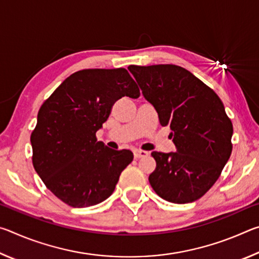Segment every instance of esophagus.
Here are the masks:
<instances>
[{
  "label": "esophagus",
  "mask_w": 259,
  "mask_h": 259,
  "mask_svg": "<svg viewBox=\"0 0 259 259\" xmlns=\"http://www.w3.org/2000/svg\"><path fill=\"white\" fill-rule=\"evenodd\" d=\"M148 155V152L142 151V150H135L134 151V156L135 159H142V157H146Z\"/></svg>",
  "instance_id": "obj_1"
}]
</instances>
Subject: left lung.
I'll list each match as a JSON object with an SVG mask.
<instances>
[{"instance_id": "left-lung-1", "label": "left lung", "mask_w": 259, "mask_h": 259, "mask_svg": "<svg viewBox=\"0 0 259 259\" xmlns=\"http://www.w3.org/2000/svg\"><path fill=\"white\" fill-rule=\"evenodd\" d=\"M162 126L169 125L176 152H152L150 181L162 199L194 202L216 183L232 153L233 125L214 91L176 65L128 67Z\"/></svg>"}]
</instances>
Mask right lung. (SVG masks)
Instances as JSON below:
<instances>
[{
    "instance_id": "1",
    "label": "right lung",
    "mask_w": 259,
    "mask_h": 259,
    "mask_svg": "<svg viewBox=\"0 0 259 259\" xmlns=\"http://www.w3.org/2000/svg\"><path fill=\"white\" fill-rule=\"evenodd\" d=\"M140 91L124 68L82 69L68 76L40 108L30 136L35 171L63 202L74 208L112 195L133 152L112 150L96 133L122 97Z\"/></svg>"
}]
</instances>
